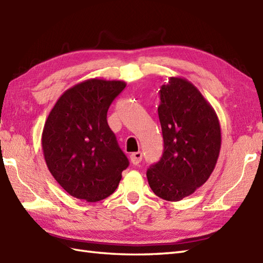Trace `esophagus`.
I'll list each match as a JSON object with an SVG mask.
<instances>
[{"label":"esophagus","mask_w":263,"mask_h":263,"mask_svg":"<svg viewBox=\"0 0 263 263\" xmlns=\"http://www.w3.org/2000/svg\"><path fill=\"white\" fill-rule=\"evenodd\" d=\"M130 159H131V162L137 166V164H139L142 160V154L140 151L133 152V154L130 156Z\"/></svg>","instance_id":"1"}]
</instances>
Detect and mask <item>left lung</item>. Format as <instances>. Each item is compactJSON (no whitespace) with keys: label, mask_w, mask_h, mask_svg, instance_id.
Listing matches in <instances>:
<instances>
[{"label":"left lung","mask_w":263,"mask_h":263,"mask_svg":"<svg viewBox=\"0 0 263 263\" xmlns=\"http://www.w3.org/2000/svg\"><path fill=\"white\" fill-rule=\"evenodd\" d=\"M161 159L146 172L158 197L178 201L204 185L221 150V125L214 108L197 87L182 77H170L159 90Z\"/></svg>","instance_id":"obj_1"}]
</instances>
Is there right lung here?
I'll return each instance as SVG.
<instances>
[{
  "label": "right lung",
  "instance_id": "add662e5",
  "mask_svg": "<svg viewBox=\"0 0 263 263\" xmlns=\"http://www.w3.org/2000/svg\"><path fill=\"white\" fill-rule=\"evenodd\" d=\"M126 86L90 78L67 89L49 113L41 144L49 172L72 197L89 203L118 188L129 160L107 124V111Z\"/></svg>",
  "mask_w": 263,
  "mask_h": 263
}]
</instances>
